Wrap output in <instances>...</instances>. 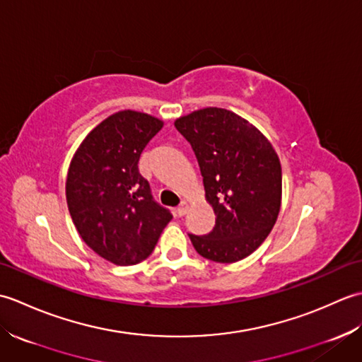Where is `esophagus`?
Segmentation results:
<instances>
[{
	"instance_id": "esophagus-1",
	"label": "esophagus",
	"mask_w": 362,
	"mask_h": 362,
	"mask_svg": "<svg viewBox=\"0 0 362 362\" xmlns=\"http://www.w3.org/2000/svg\"><path fill=\"white\" fill-rule=\"evenodd\" d=\"M187 210H188V202L183 201L179 206H177L175 214H177V216H179V218H182V216H185V214H187Z\"/></svg>"
}]
</instances>
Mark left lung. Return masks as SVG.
Wrapping results in <instances>:
<instances>
[{"label": "left lung", "instance_id": "left-lung-1", "mask_svg": "<svg viewBox=\"0 0 362 362\" xmlns=\"http://www.w3.org/2000/svg\"><path fill=\"white\" fill-rule=\"evenodd\" d=\"M197 158L216 224L191 235L199 255L216 263L249 257L275 224L281 204V166L272 144L233 112L206 107L174 122Z\"/></svg>", "mask_w": 362, "mask_h": 362}]
</instances>
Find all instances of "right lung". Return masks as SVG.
I'll return each instance as SVG.
<instances>
[{
	"instance_id": "obj_1",
	"label": "right lung",
	"mask_w": 362,
	"mask_h": 362,
	"mask_svg": "<svg viewBox=\"0 0 362 362\" xmlns=\"http://www.w3.org/2000/svg\"><path fill=\"white\" fill-rule=\"evenodd\" d=\"M163 122L122 110L104 119L76 151L66 177V204L81 238L113 264L148 258L173 214L153 201L138 171L143 149Z\"/></svg>"
}]
</instances>
